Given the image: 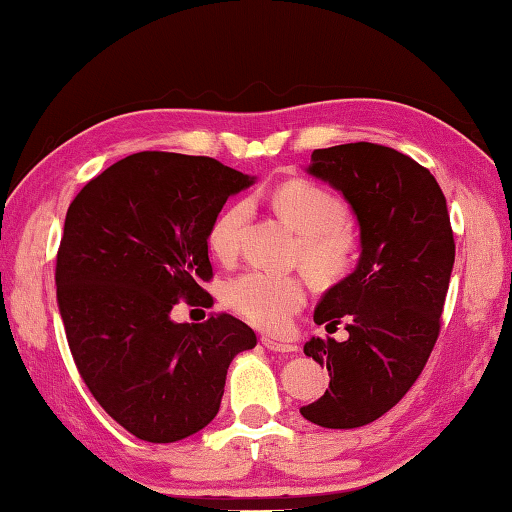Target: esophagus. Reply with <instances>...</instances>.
<instances>
[{
    "label": "esophagus",
    "mask_w": 512,
    "mask_h": 512,
    "mask_svg": "<svg viewBox=\"0 0 512 512\" xmlns=\"http://www.w3.org/2000/svg\"><path fill=\"white\" fill-rule=\"evenodd\" d=\"M263 345L267 347V350H272V352H278V354H292V352H296L298 347L294 345V343H289V341H281V339H274V336H263Z\"/></svg>",
    "instance_id": "obj_1"
}]
</instances>
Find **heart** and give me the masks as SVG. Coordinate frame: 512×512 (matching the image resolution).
<instances>
[{
    "instance_id": "heart-1",
    "label": "heart",
    "mask_w": 512,
    "mask_h": 512,
    "mask_svg": "<svg viewBox=\"0 0 512 512\" xmlns=\"http://www.w3.org/2000/svg\"><path fill=\"white\" fill-rule=\"evenodd\" d=\"M274 207L298 234V260L314 281L336 283L350 274L359 256V236L334 191L316 182L289 180L274 191ZM249 214L247 200L220 211L209 229L211 252L220 258L236 256ZM225 301L260 330L281 332L303 307L305 285L296 276L247 269L227 283Z\"/></svg>"
}]
</instances>
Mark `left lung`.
<instances>
[{
	"mask_svg": "<svg viewBox=\"0 0 512 512\" xmlns=\"http://www.w3.org/2000/svg\"><path fill=\"white\" fill-rule=\"evenodd\" d=\"M307 173L352 207L361 256L314 310L316 325L350 336L305 343L330 388L301 414L323 428L368 426L403 399L437 343L455 265L446 196L426 167L372 142L316 149Z\"/></svg>",
	"mask_w": 512,
	"mask_h": 512,
	"instance_id": "8db88e82",
	"label": "left lung"
}]
</instances>
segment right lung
<instances>
[{
  "instance_id": "obj_1",
  "label": "right lung",
  "mask_w": 512,
  "mask_h": 512,
  "mask_svg": "<svg viewBox=\"0 0 512 512\" xmlns=\"http://www.w3.org/2000/svg\"><path fill=\"white\" fill-rule=\"evenodd\" d=\"M256 182L205 156L142 151L86 182L64 220L57 305L95 401L142 441L196 435L216 417L229 363L256 334L231 314L176 323L180 298L209 305V229Z\"/></svg>"
}]
</instances>
